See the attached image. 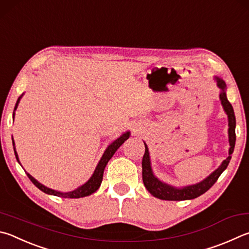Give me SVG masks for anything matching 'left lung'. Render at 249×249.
Segmentation results:
<instances>
[{
  "label": "left lung",
  "instance_id": "obj_1",
  "mask_svg": "<svg viewBox=\"0 0 249 249\" xmlns=\"http://www.w3.org/2000/svg\"><path fill=\"white\" fill-rule=\"evenodd\" d=\"M214 79L216 81V86H218L220 89V101L221 105H222L223 110L225 114L228 115V122H229V157L227 159L222 161V163L216 170H214L210 175H208L205 179L200 180L199 183L192 184V185H186V186L183 187H175L172 186L170 184H166L162 182L159 178H157L153 173L152 166H151V160H150V153H149V149L147 143H144V155L142 158V182L144 187L147 188V191L151 194L152 196H155L159 199L162 200H189L194 199V198L199 197L202 194H205L208 189H209L212 185H213L216 179L219 178V176L222 174V172L228 168L230 163V160H231V155L234 151L235 147V140H236V136H235V126H236V120H235V114L234 110L231 103L229 102L228 97H227V85H225V81L221 79L218 76H214Z\"/></svg>",
  "mask_w": 249,
  "mask_h": 249
}]
</instances>
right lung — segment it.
Wrapping results in <instances>:
<instances>
[{"mask_svg":"<svg viewBox=\"0 0 249 249\" xmlns=\"http://www.w3.org/2000/svg\"><path fill=\"white\" fill-rule=\"evenodd\" d=\"M24 96V93L21 94V96L18 98V100L15 105V109L14 112H13V119L15 117V111L17 109L18 105H19V101L21 97ZM130 136V132H125L124 134H122L121 136L115 139L114 142H112L109 146L107 147V149L103 152V155L101 157L100 161L98 162V164L96 166V169H94L92 175L90 176V178L86 182L85 184L81 185V186H78L77 188H75L74 191H71V192H66V193H62V192H57V191H54V189L49 188L47 186H44L43 184L39 183L37 179H36L34 176H31L29 173H27V176H28L29 179L33 182L36 186H37L40 191H42L43 193L48 194V195H53V196H57V197H62V198H81V197H86V196H89L93 194L94 192H97V189L100 187L101 182H102V178H103V172H105L106 166L107 164V162L110 161L111 158L114 155L115 151L119 149L122 143H124L125 140H127ZM13 146H14V152H15V157L18 161V163L20 164V161H19V158H18V155L16 152V148H15V142H14V139H13ZM21 165V164H20Z\"/></svg>","mask_w":249,"mask_h":249,"instance_id":"right-lung-1","label":"right lung"}]
</instances>
